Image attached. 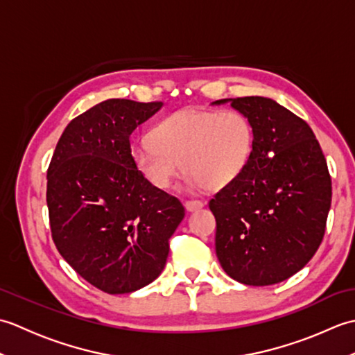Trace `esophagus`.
Listing matches in <instances>:
<instances>
[{
  "label": "esophagus",
  "mask_w": 355,
  "mask_h": 355,
  "mask_svg": "<svg viewBox=\"0 0 355 355\" xmlns=\"http://www.w3.org/2000/svg\"><path fill=\"white\" fill-rule=\"evenodd\" d=\"M184 207H186L187 212H195V210L205 207V202L200 201V200H189V201L184 202Z\"/></svg>",
  "instance_id": "1"
}]
</instances>
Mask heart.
Masks as SVG:
<instances>
[{
  "instance_id": "heart-1",
  "label": "heart",
  "mask_w": 355,
  "mask_h": 355,
  "mask_svg": "<svg viewBox=\"0 0 355 355\" xmlns=\"http://www.w3.org/2000/svg\"><path fill=\"white\" fill-rule=\"evenodd\" d=\"M253 148V126L241 112L180 110L150 128L148 143L132 146L131 160L158 191H168L183 168L191 189L221 191L243 175Z\"/></svg>"
}]
</instances>
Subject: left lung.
<instances>
[{
	"label": "left lung",
	"mask_w": 355,
	"mask_h": 355,
	"mask_svg": "<svg viewBox=\"0 0 355 355\" xmlns=\"http://www.w3.org/2000/svg\"><path fill=\"white\" fill-rule=\"evenodd\" d=\"M230 103L253 126L252 160L235 183L209 201L216 220L215 250L232 279L254 286L296 275L323 239L331 177L311 128L261 96Z\"/></svg>",
	"instance_id": "1"
}]
</instances>
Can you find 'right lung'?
I'll return each mask as SVG.
<instances>
[{
	"instance_id": "obj_1",
	"label": "right lung",
	"mask_w": 355,
	"mask_h": 355,
	"mask_svg": "<svg viewBox=\"0 0 355 355\" xmlns=\"http://www.w3.org/2000/svg\"><path fill=\"white\" fill-rule=\"evenodd\" d=\"M162 102L108 99L73 119L47 172V206L58 252L108 294L137 291L160 276L169 238L184 218L180 200L140 177L132 131Z\"/></svg>"
}]
</instances>
